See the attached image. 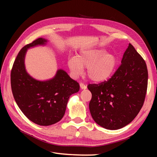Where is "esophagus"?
Returning <instances> with one entry per match:
<instances>
[{"label":"esophagus","mask_w":157,"mask_h":157,"mask_svg":"<svg viewBox=\"0 0 157 157\" xmlns=\"http://www.w3.org/2000/svg\"><path fill=\"white\" fill-rule=\"evenodd\" d=\"M79 86H80V88L82 89H86V86L85 84H84L83 83H81L79 84Z\"/></svg>","instance_id":"esophagus-1"}]
</instances>
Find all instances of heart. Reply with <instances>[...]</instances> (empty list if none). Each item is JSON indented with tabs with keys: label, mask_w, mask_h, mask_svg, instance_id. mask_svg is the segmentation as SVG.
<instances>
[{
	"label": "heart",
	"mask_w": 157,
	"mask_h": 157,
	"mask_svg": "<svg viewBox=\"0 0 157 157\" xmlns=\"http://www.w3.org/2000/svg\"><path fill=\"white\" fill-rule=\"evenodd\" d=\"M68 66L73 76L78 78L87 68L86 75L90 80L101 83L108 80L115 72L118 59L115 55L99 48L83 50L76 57H69Z\"/></svg>",
	"instance_id": "1"
}]
</instances>
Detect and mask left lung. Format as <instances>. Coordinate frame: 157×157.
<instances>
[{"label": "left lung", "instance_id": "left-lung-1", "mask_svg": "<svg viewBox=\"0 0 157 157\" xmlns=\"http://www.w3.org/2000/svg\"><path fill=\"white\" fill-rule=\"evenodd\" d=\"M121 63L107 81L87 86L92 94V118L107 129H118L131 123L141 109L147 93V65L131 44Z\"/></svg>", "mask_w": 157, "mask_h": 157}]
</instances>
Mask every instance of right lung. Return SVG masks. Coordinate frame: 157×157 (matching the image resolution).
<instances>
[{"mask_svg":"<svg viewBox=\"0 0 157 157\" xmlns=\"http://www.w3.org/2000/svg\"><path fill=\"white\" fill-rule=\"evenodd\" d=\"M46 42L39 38L23 47L11 71L12 91L17 105L29 120L42 126L59 122L64 115L70 95L79 90L78 82L63 70H58L54 78L44 82L36 80L26 72L24 58L28 48Z\"/></svg>","mask_w":157,"mask_h":157,"instance_id":"right-lung-1","label":"right lung"}]
</instances>
